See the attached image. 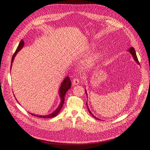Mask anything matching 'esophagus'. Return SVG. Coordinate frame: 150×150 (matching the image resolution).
<instances>
[{"instance_id":"34e87169","label":"esophagus","mask_w":150,"mask_h":150,"mask_svg":"<svg viewBox=\"0 0 150 150\" xmlns=\"http://www.w3.org/2000/svg\"><path fill=\"white\" fill-rule=\"evenodd\" d=\"M80 83V80L78 78H74V80H73V84L74 85L79 84Z\"/></svg>"}]
</instances>
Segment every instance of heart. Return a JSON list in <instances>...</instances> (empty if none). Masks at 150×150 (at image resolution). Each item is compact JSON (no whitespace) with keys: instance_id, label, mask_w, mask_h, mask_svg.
Masks as SVG:
<instances>
[{"instance_id":"obj_1","label":"heart","mask_w":150,"mask_h":150,"mask_svg":"<svg viewBox=\"0 0 150 150\" xmlns=\"http://www.w3.org/2000/svg\"><path fill=\"white\" fill-rule=\"evenodd\" d=\"M97 55H96V56H94L92 58H91L90 60H89V61L88 62V66H91L92 64V62L95 60L96 59H97Z\"/></svg>"}]
</instances>
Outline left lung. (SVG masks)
<instances>
[{"label": "left lung", "mask_w": 150, "mask_h": 150, "mask_svg": "<svg viewBox=\"0 0 150 150\" xmlns=\"http://www.w3.org/2000/svg\"><path fill=\"white\" fill-rule=\"evenodd\" d=\"M128 51L131 53V54L132 55V57L134 58V60L137 62V64H139V61H138V59H137V55H136V51H135V50H134V47H131V48H129V49H128ZM86 93L87 94V93L86 92ZM86 105H87V107H88V105H87V103H86ZM88 111H89V112L93 116V117H94V118H96V119H98L97 118H96L95 116H94L91 112V111H90V110L89 109V108H88Z\"/></svg>", "instance_id": "obj_1"}]
</instances>
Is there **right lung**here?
<instances>
[{"mask_svg":"<svg viewBox=\"0 0 150 150\" xmlns=\"http://www.w3.org/2000/svg\"><path fill=\"white\" fill-rule=\"evenodd\" d=\"M23 45H24V42H23L22 40H21L19 45H18V47L16 50L15 51L13 55V57H12V59H11V68L12 63L13 62L14 57H16V55L17 53L22 48ZM70 87H71V81H70V78L67 76L64 80V81H62V83H61V85L60 86V88H59V96L61 97V103H60L59 106L57 108V109L55 110V111L53 112H52V114L47 115H42L41 116V115H34V114H31L34 115V116L38 117H42V118H44V119H50V118H52V117L57 116L59 112L60 111V110L61 109V108L63 106V104H64V103L65 95H66L67 91L70 88Z\"/></svg>","mask_w":150,"mask_h":150,"instance_id":"add662e5","label":"right lung"}]
</instances>
